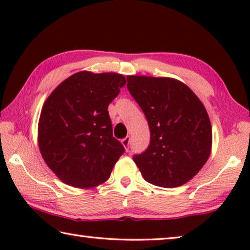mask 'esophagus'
Segmentation results:
<instances>
[{
  "label": "esophagus",
  "mask_w": 250,
  "mask_h": 250,
  "mask_svg": "<svg viewBox=\"0 0 250 250\" xmlns=\"http://www.w3.org/2000/svg\"><path fill=\"white\" fill-rule=\"evenodd\" d=\"M122 146H124V147L125 149V151L129 150V146H130V137H125V139H122Z\"/></svg>",
  "instance_id": "34e87169"
}]
</instances>
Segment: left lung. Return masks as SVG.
<instances>
[{
  "label": "left lung",
  "mask_w": 250,
  "mask_h": 250,
  "mask_svg": "<svg viewBox=\"0 0 250 250\" xmlns=\"http://www.w3.org/2000/svg\"><path fill=\"white\" fill-rule=\"evenodd\" d=\"M126 80L150 126L149 147L133 156L143 179L167 188L188 183L211 152V125L204 104L175 78L133 75Z\"/></svg>",
  "instance_id": "obj_1"
}]
</instances>
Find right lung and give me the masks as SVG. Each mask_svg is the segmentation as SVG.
Instances as JSON below:
<instances>
[{
  "label": "right lung",
  "mask_w": 250,
  "mask_h": 250,
  "mask_svg": "<svg viewBox=\"0 0 250 250\" xmlns=\"http://www.w3.org/2000/svg\"><path fill=\"white\" fill-rule=\"evenodd\" d=\"M125 83L121 74L83 70L45 100L37 142L45 163L65 184L90 188L110 177L125 147L112 135L108 105Z\"/></svg>",
  "instance_id": "right-lung-1"
}]
</instances>
